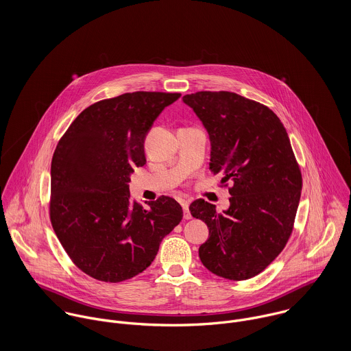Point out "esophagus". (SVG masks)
<instances>
[{"mask_svg": "<svg viewBox=\"0 0 351 351\" xmlns=\"http://www.w3.org/2000/svg\"><path fill=\"white\" fill-rule=\"evenodd\" d=\"M181 205H182V209H184V219L189 220L192 217L191 212H189V204L188 201H181Z\"/></svg>", "mask_w": 351, "mask_h": 351, "instance_id": "34e87169", "label": "esophagus"}]
</instances>
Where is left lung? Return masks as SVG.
I'll return each mask as SVG.
<instances>
[{
	"mask_svg": "<svg viewBox=\"0 0 351 351\" xmlns=\"http://www.w3.org/2000/svg\"><path fill=\"white\" fill-rule=\"evenodd\" d=\"M210 139L213 174L228 187L230 208L216 212L195 200L189 210L209 230L199 249L213 274L242 281L263 271L287 246L293 231L302 178L281 120L266 105L232 92L184 96Z\"/></svg>",
	"mask_w": 351,
	"mask_h": 351,
	"instance_id": "left-lung-1",
	"label": "left lung"
}]
</instances>
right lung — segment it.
Returning a JSON list of instances; mask_svg holds the SVG:
<instances>
[{
  "mask_svg": "<svg viewBox=\"0 0 351 351\" xmlns=\"http://www.w3.org/2000/svg\"><path fill=\"white\" fill-rule=\"evenodd\" d=\"M181 93L134 92L92 104L63 134L51 162L50 220L73 263L104 282L146 270L162 239L182 220L181 205L160 196L131 200L134 167L146 163L154 120Z\"/></svg>",
  "mask_w": 351,
  "mask_h": 351,
  "instance_id": "1",
  "label": "right lung"
}]
</instances>
